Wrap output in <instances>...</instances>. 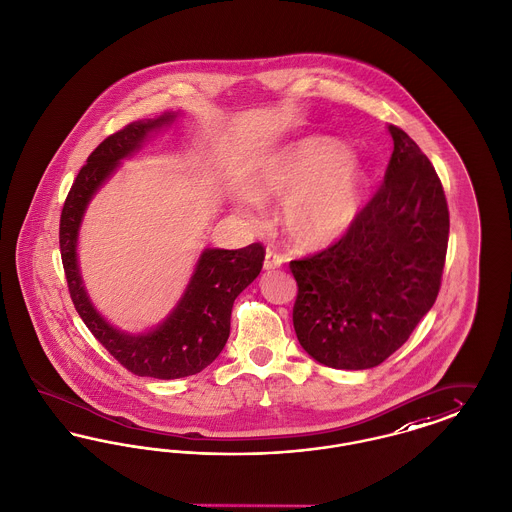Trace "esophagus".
<instances>
[{"label":"esophagus","mask_w":512,"mask_h":512,"mask_svg":"<svg viewBox=\"0 0 512 512\" xmlns=\"http://www.w3.org/2000/svg\"><path fill=\"white\" fill-rule=\"evenodd\" d=\"M283 262H285V258L283 256H279L277 252H273V250H267L266 252V260H264V269H277V267L283 266Z\"/></svg>","instance_id":"1"}]
</instances>
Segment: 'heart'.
Here are the masks:
<instances>
[{"instance_id": "b5f03b06", "label": "heart", "mask_w": 512, "mask_h": 512, "mask_svg": "<svg viewBox=\"0 0 512 512\" xmlns=\"http://www.w3.org/2000/svg\"><path fill=\"white\" fill-rule=\"evenodd\" d=\"M369 187L365 164L327 137H304L269 156L237 210L256 220L260 200H283V222L304 246L331 245L356 225Z\"/></svg>"}]
</instances>
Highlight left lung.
Listing matches in <instances>:
<instances>
[{
    "mask_svg": "<svg viewBox=\"0 0 512 512\" xmlns=\"http://www.w3.org/2000/svg\"><path fill=\"white\" fill-rule=\"evenodd\" d=\"M384 183L356 225L327 250L290 262L300 346L333 369H371L405 344L436 302L449 212L419 145L396 126Z\"/></svg>",
    "mask_w": 512,
    "mask_h": 512,
    "instance_id": "1",
    "label": "left lung"
}]
</instances>
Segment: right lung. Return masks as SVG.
Listing matches in <instances>:
<instances>
[{
    "label": "right lung",
    "mask_w": 512,
    "mask_h": 512,
    "mask_svg": "<svg viewBox=\"0 0 512 512\" xmlns=\"http://www.w3.org/2000/svg\"><path fill=\"white\" fill-rule=\"evenodd\" d=\"M179 116L181 111L164 112L132 122L107 137L72 183L59 227L61 258L78 315L120 365L137 377L162 380L197 375L222 354L231 329L233 302L260 275L266 256L260 243L239 250L204 248L178 304L143 333L114 327L93 306L78 260V237L89 202L124 160L141 151L153 135L172 128Z\"/></svg>",
    "instance_id": "obj_1"
}]
</instances>
